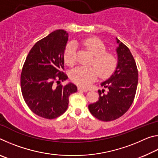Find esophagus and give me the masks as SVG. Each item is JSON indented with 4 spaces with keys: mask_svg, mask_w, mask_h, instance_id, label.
I'll return each instance as SVG.
<instances>
[{
    "mask_svg": "<svg viewBox=\"0 0 158 158\" xmlns=\"http://www.w3.org/2000/svg\"><path fill=\"white\" fill-rule=\"evenodd\" d=\"M78 90H80V91H83V92H84V93L88 92V89H83V88H81V87H79V88H78Z\"/></svg>",
    "mask_w": 158,
    "mask_h": 158,
    "instance_id": "1",
    "label": "esophagus"
}]
</instances>
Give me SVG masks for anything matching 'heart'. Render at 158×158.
Listing matches in <instances>:
<instances>
[{"label":"heart","mask_w":158,"mask_h":158,"mask_svg":"<svg viewBox=\"0 0 158 158\" xmlns=\"http://www.w3.org/2000/svg\"><path fill=\"white\" fill-rule=\"evenodd\" d=\"M82 47L94 56L92 64L95 67H78L71 72L70 78L79 86L89 87L97 79L98 74L102 78H107L114 73L117 61L113 54L106 53L105 44L96 37H89L79 42ZM77 45L74 42L69 43L64 52V60L69 66L76 63Z\"/></svg>","instance_id":"b5f03b06"}]
</instances>
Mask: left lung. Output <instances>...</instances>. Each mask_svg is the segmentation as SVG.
I'll use <instances>...</instances> for the list:
<instances>
[{
	"mask_svg": "<svg viewBox=\"0 0 158 158\" xmlns=\"http://www.w3.org/2000/svg\"><path fill=\"white\" fill-rule=\"evenodd\" d=\"M118 47L117 65L113 74L101 85L108 89L99 90V100L89 105L90 113L102 121L118 118L126 112L133 102L138 84V70L130 49L116 37Z\"/></svg>",
	"mask_w": 158,
	"mask_h": 158,
	"instance_id": "left-lung-1",
	"label": "left lung"
}]
</instances>
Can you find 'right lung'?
<instances>
[{"label":"right lung","instance_id":"right-lung-1","mask_svg":"<svg viewBox=\"0 0 158 158\" xmlns=\"http://www.w3.org/2000/svg\"><path fill=\"white\" fill-rule=\"evenodd\" d=\"M68 36L64 30L53 31L35 44L23 66V98L34 114L44 118L53 119L62 115L68 107L69 95L77 91L73 83L60 84L68 78L63 72Z\"/></svg>","mask_w":158,"mask_h":158}]
</instances>
